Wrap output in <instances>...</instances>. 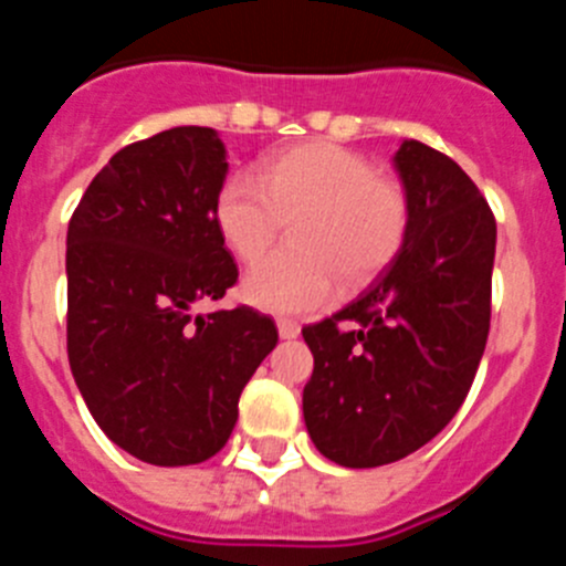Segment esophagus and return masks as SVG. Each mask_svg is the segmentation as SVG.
Here are the masks:
<instances>
[{"label": "esophagus", "instance_id": "obj_1", "mask_svg": "<svg viewBox=\"0 0 566 566\" xmlns=\"http://www.w3.org/2000/svg\"><path fill=\"white\" fill-rule=\"evenodd\" d=\"M277 332H280V337L283 339H294L300 334V323L297 319H277Z\"/></svg>", "mask_w": 566, "mask_h": 566}]
</instances>
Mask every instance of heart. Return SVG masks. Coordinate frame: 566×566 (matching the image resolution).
I'll use <instances>...</instances> for the list:
<instances>
[{
    "label": "heart",
    "mask_w": 566,
    "mask_h": 566,
    "mask_svg": "<svg viewBox=\"0 0 566 566\" xmlns=\"http://www.w3.org/2000/svg\"><path fill=\"white\" fill-rule=\"evenodd\" d=\"M292 221V249L243 277L247 303L274 314L314 312L337 280L371 283L408 234V195L363 155L332 142H306L266 155L252 175L234 172L214 195V227L229 252L254 263Z\"/></svg>",
    "instance_id": "1"
}]
</instances>
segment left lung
Returning <instances> with one entry per match:
<instances>
[{
	"label": "left lung",
	"mask_w": 566,
	"mask_h": 566,
	"mask_svg": "<svg viewBox=\"0 0 566 566\" xmlns=\"http://www.w3.org/2000/svg\"><path fill=\"white\" fill-rule=\"evenodd\" d=\"M394 167L408 234L371 286L303 328L314 354L303 419L343 468H379L431 442L468 397L490 332L496 221L453 158L402 142Z\"/></svg>",
	"instance_id": "obj_1"
}]
</instances>
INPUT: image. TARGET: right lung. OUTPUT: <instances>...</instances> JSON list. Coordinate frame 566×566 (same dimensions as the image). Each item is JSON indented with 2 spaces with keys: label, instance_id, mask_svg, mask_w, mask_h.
<instances>
[{
  "label": "right lung",
  "instance_id": "1",
  "mask_svg": "<svg viewBox=\"0 0 566 566\" xmlns=\"http://www.w3.org/2000/svg\"><path fill=\"white\" fill-rule=\"evenodd\" d=\"M227 147L212 127H172L118 149L67 227V357L90 413L129 457L207 462L238 399L277 345L249 306L221 300L238 266L214 227Z\"/></svg>",
  "mask_w": 566,
  "mask_h": 566
}]
</instances>
